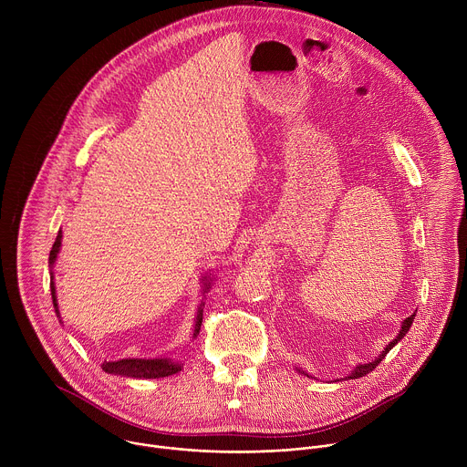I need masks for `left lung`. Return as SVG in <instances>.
<instances>
[{
    "label": "left lung",
    "instance_id": "8db88e82",
    "mask_svg": "<svg viewBox=\"0 0 467 467\" xmlns=\"http://www.w3.org/2000/svg\"><path fill=\"white\" fill-rule=\"evenodd\" d=\"M414 317H416V312L410 316V317H407V319H403V325H401V328H399V332H397V337L384 348V351H380V355L375 358V360H371V362H368V364H357V368L348 375V377H344V379H335L332 382H337V380H349V379H358V377H364V375H368V373H371L379 364H380V360L399 344L401 342L405 337H407V332L410 330V327H412V323H414ZM297 369V373H301V375H306V377H310V379H316V377H312V375H308L303 368H296Z\"/></svg>",
    "mask_w": 467,
    "mask_h": 467
}]
</instances>
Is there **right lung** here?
<instances>
[{"label":"right lung","instance_id":"1","mask_svg":"<svg viewBox=\"0 0 467 467\" xmlns=\"http://www.w3.org/2000/svg\"><path fill=\"white\" fill-rule=\"evenodd\" d=\"M60 242H62V231H58L55 244L49 251V290H51V299H53V306H55V314L60 319V312H58V305H57V292H55V283H53V265L57 260V254L60 251ZM214 275L213 274H205L202 277V286H203V294L209 292L213 288L214 283ZM203 308L205 303L202 301V305L197 306L195 312V319H193V330H192V340L197 338L199 330H202V321H203ZM105 373L110 375H119V377H129V379H162V377H170L173 373H179L182 369L181 362H175L168 357H161V358H121V360H105L101 364Z\"/></svg>","mask_w":467,"mask_h":467}]
</instances>
